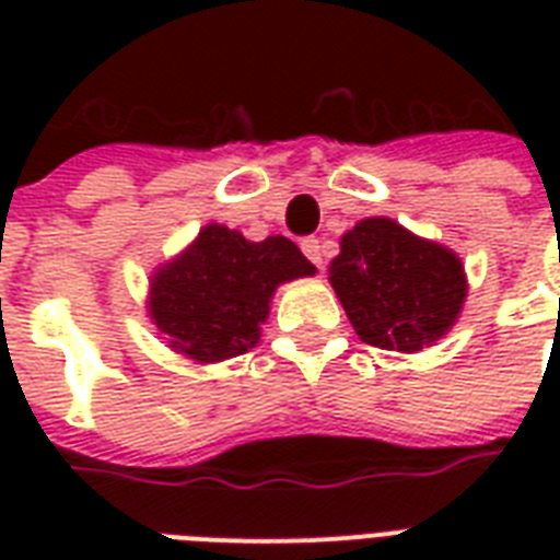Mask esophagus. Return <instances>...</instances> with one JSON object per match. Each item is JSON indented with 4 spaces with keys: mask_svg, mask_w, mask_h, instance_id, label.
Instances as JSON below:
<instances>
[{
    "mask_svg": "<svg viewBox=\"0 0 560 560\" xmlns=\"http://www.w3.org/2000/svg\"><path fill=\"white\" fill-rule=\"evenodd\" d=\"M302 253L316 264V267H323V258H325V249H323V241L319 237H305L302 241Z\"/></svg>",
    "mask_w": 560,
    "mask_h": 560,
    "instance_id": "1",
    "label": "esophagus"
}]
</instances>
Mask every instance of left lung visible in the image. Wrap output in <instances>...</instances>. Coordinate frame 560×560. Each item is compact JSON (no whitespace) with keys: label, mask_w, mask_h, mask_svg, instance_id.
Listing matches in <instances>:
<instances>
[{"label":"left lung","mask_w":560,"mask_h":560,"mask_svg":"<svg viewBox=\"0 0 560 560\" xmlns=\"http://www.w3.org/2000/svg\"><path fill=\"white\" fill-rule=\"evenodd\" d=\"M328 281L360 340L400 354L442 340L468 296L459 255L392 218H366L349 229Z\"/></svg>","instance_id":"1"}]
</instances>
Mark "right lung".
Instances as JSON below:
<instances>
[{
	"label": "right lung",
	"mask_w": 560,
	"mask_h": 560,
	"mask_svg": "<svg viewBox=\"0 0 560 560\" xmlns=\"http://www.w3.org/2000/svg\"><path fill=\"white\" fill-rule=\"evenodd\" d=\"M314 272L290 237L246 241L237 229L206 223L153 270L148 316L171 351L202 366L220 363L258 346L279 284Z\"/></svg>",
	"instance_id": "1"
}]
</instances>
